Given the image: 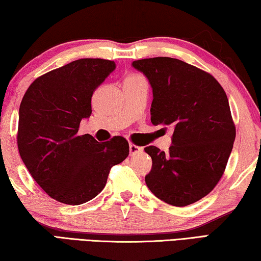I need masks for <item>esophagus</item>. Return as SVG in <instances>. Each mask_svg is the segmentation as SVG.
Returning a JSON list of instances; mask_svg holds the SVG:
<instances>
[{"mask_svg": "<svg viewBox=\"0 0 261 261\" xmlns=\"http://www.w3.org/2000/svg\"><path fill=\"white\" fill-rule=\"evenodd\" d=\"M129 149H130V155H136L137 153L141 152V147L137 146V145H134V144H130L129 145Z\"/></svg>", "mask_w": 261, "mask_h": 261, "instance_id": "obj_1", "label": "esophagus"}]
</instances>
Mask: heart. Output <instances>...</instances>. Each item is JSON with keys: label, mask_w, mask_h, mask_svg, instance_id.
<instances>
[{"label": "heart", "mask_w": 261, "mask_h": 261, "mask_svg": "<svg viewBox=\"0 0 261 261\" xmlns=\"http://www.w3.org/2000/svg\"><path fill=\"white\" fill-rule=\"evenodd\" d=\"M135 77H138V76H130V77H127V78H135ZM126 78V79H127Z\"/></svg>", "instance_id": "b5f03b06"}]
</instances>
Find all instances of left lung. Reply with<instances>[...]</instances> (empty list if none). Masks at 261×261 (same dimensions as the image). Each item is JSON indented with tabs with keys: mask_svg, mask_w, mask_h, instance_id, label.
Segmentation results:
<instances>
[{
	"mask_svg": "<svg viewBox=\"0 0 261 261\" xmlns=\"http://www.w3.org/2000/svg\"><path fill=\"white\" fill-rule=\"evenodd\" d=\"M132 67L151 84V122L174 129L169 152L144 148L153 162L145 182L167 204H193L222 177L235 141L226 92L212 74L177 59H144Z\"/></svg>",
	"mask_w": 261,
	"mask_h": 261,
	"instance_id": "left-lung-1",
	"label": "left lung"
}]
</instances>
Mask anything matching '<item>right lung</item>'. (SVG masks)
<instances>
[{
    "mask_svg": "<svg viewBox=\"0 0 261 261\" xmlns=\"http://www.w3.org/2000/svg\"><path fill=\"white\" fill-rule=\"evenodd\" d=\"M116 64L81 59L39 77L19 107V154L35 182L53 199L81 205L102 191L110 168L129 155L122 137L98 143L78 136L81 121L92 114L94 91Z\"/></svg>",
    "mask_w": 261,
    "mask_h": 261,
    "instance_id": "add662e5",
    "label": "right lung"
}]
</instances>
